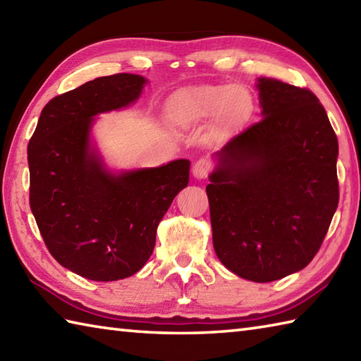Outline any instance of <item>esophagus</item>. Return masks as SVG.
Masks as SVG:
<instances>
[{
	"label": "esophagus",
	"instance_id": "34e87169",
	"mask_svg": "<svg viewBox=\"0 0 361 361\" xmlns=\"http://www.w3.org/2000/svg\"><path fill=\"white\" fill-rule=\"evenodd\" d=\"M211 172V162L208 159H199L194 162L192 166V175L195 178H207Z\"/></svg>",
	"mask_w": 361,
	"mask_h": 361
}]
</instances>
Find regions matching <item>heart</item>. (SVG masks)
Returning a JSON list of instances; mask_svg holds the SVG:
<instances>
[{
  "label": "heart",
  "mask_w": 361,
  "mask_h": 361,
  "mask_svg": "<svg viewBox=\"0 0 361 361\" xmlns=\"http://www.w3.org/2000/svg\"><path fill=\"white\" fill-rule=\"evenodd\" d=\"M252 95L244 87L233 84L200 86L183 92L175 98L172 114L181 126H195L217 117L222 130L235 128L249 117Z\"/></svg>",
  "instance_id": "heart-1"
}]
</instances>
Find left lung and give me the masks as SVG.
I'll use <instances>...</instances> for the list:
<instances>
[{
    "mask_svg": "<svg viewBox=\"0 0 361 361\" xmlns=\"http://www.w3.org/2000/svg\"><path fill=\"white\" fill-rule=\"evenodd\" d=\"M263 120L228 140L209 175L213 244L221 263L266 283L303 269L334 217L338 139L310 89L258 80Z\"/></svg>",
    "mask_w": 361,
    "mask_h": 361,
    "instance_id": "8db88e82",
    "label": "left lung"
}]
</instances>
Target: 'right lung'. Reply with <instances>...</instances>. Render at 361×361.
<instances>
[{"label":"right lung","mask_w":361,"mask_h":361,"mask_svg":"<svg viewBox=\"0 0 361 361\" xmlns=\"http://www.w3.org/2000/svg\"><path fill=\"white\" fill-rule=\"evenodd\" d=\"M145 78H95L51 98L27 145L30 204L47 249L84 279L114 281L150 258L157 228L189 181L188 159L112 175L90 150L94 116L136 102Z\"/></svg>","instance_id":"obj_1"}]
</instances>
